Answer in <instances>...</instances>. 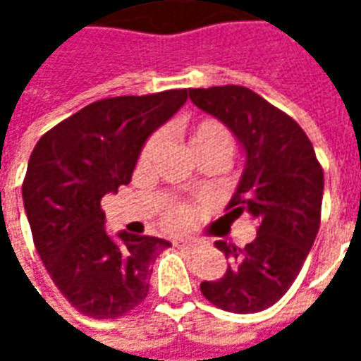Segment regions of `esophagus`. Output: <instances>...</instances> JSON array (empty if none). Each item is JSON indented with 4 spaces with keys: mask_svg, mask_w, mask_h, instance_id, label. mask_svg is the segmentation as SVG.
I'll use <instances>...</instances> for the list:
<instances>
[{
    "mask_svg": "<svg viewBox=\"0 0 361 361\" xmlns=\"http://www.w3.org/2000/svg\"><path fill=\"white\" fill-rule=\"evenodd\" d=\"M176 247H178V250L189 251V253H195V251L201 247V243L195 242V240H178V242H176Z\"/></svg>",
    "mask_w": 361,
    "mask_h": 361,
    "instance_id": "1",
    "label": "esophagus"
}]
</instances>
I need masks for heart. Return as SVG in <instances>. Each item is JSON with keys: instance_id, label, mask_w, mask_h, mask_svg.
Masks as SVG:
<instances>
[{"instance_id": "1", "label": "heart", "mask_w": 361, "mask_h": 361, "mask_svg": "<svg viewBox=\"0 0 361 361\" xmlns=\"http://www.w3.org/2000/svg\"><path fill=\"white\" fill-rule=\"evenodd\" d=\"M162 142V137L160 135H154L152 139H149V142L145 145V149L141 152V160L147 162L150 158L154 157V152L160 147ZM189 142H191V149L199 152V150L207 149H216L226 152L228 157L234 152L235 141L232 131L228 129L224 123H220L219 119L212 118H203L197 121L193 129H191V135H189ZM195 216V211L191 204L178 203L172 204L168 211L164 212V224L168 228H183L185 224H189Z\"/></svg>"}]
</instances>
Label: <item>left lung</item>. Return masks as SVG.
<instances>
[{"label":"left lung","mask_w":361,"mask_h":361,"mask_svg":"<svg viewBox=\"0 0 361 361\" xmlns=\"http://www.w3.org/2000/svg\"><path fill=\"white\" fill-rule=\"evenodd\" d=\"M189 98L219 118L245 149V170L226 216L251 214L257 222V235L245 247L214 243L232 265L220 280L201 282V292L220 310L257 313L286 294L315 242L323 168L295 119L257 92L224 85L189 89Z\"/></svg>","instance_id":"1"}]
</instances>
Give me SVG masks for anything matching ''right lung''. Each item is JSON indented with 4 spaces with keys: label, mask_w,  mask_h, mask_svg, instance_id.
Returning a JSON list of instances; mask_svg holds the SVG:
<instances>
[{
    "label": "right lung",
    "mask_w": 361,
    "mask_h": 361,
    "mask_svg": "<svg viewBox=\"0 0 361 361\" xmlns=\"http://www.w3.org/2000/svg\"><path fill=\"white\" fill-rule=\"evenodd\" d=\"M188 100V89L114 96L85 106L40 137L23 180L36 251L67 302L118 319L149 294L152 265L172 243L104 230L102 197L133 176L149 135Z\"/></svg>",
    "instance_id": "right-lung-1"
}]
</instances>
